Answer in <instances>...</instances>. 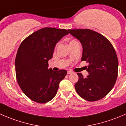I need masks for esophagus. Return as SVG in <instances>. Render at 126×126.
Instances as JSON below:
<instances>
[{
  "mask_svg": "<svg viewBox=\"0 0 126 126\" xmlns=\"http://www.w3.org/2000/svg\"><path fill=\"white\" fill-rule=\"evenodd\" d=\"M72 73H73V72L72 71H68V72H67V74H68V75H70V74Z\"/></svg>",
  "mask_w": 126,
  "mask_h": 126,
  "instance_id": "obj_1",
  "label": "esophagus"
}]
</instances>
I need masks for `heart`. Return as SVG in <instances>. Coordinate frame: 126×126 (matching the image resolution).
<instances>
[{"instance_id": "heart-1", "label": "heart", "mask_w": 126, "mask_h": 126, "mask_svg": "<svg viewBox=\"0 0 126 126\" xmlns=\"http://www.w3.org/2000/svg\"><path fill=\"white\" fill-rule=\"evenodd\" d=\"M74 41H71V42H74Z\"/></svg>"}]
</instances>
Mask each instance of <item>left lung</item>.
<instances>
[{
  "instance_id": "8db88e82",
  "label": "left lung",
  "mask_w": 126,
  "mask_h": 126,
  "mask_svg": "<svg viewBox=\"0 0 126 126\" xmlns=\"http://www.w3.org/2000/svg\"><path fill=\"white\" fill-rule=\"evenodd\" d=\"M79 40L83 48L81 61L89 63V75L84 78L78 73L79 80L75 87L78 94L88 101L106 96L113 87L118 76V61L110 41L102 34L89 29L68 30Z\"/></svg>"
}]
</instances>
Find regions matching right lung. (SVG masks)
Masks as SVG:
<instances>
[{
	"instance_id": "1",
	"label": "right lung",
	"mask_w": 126,
	"mask_h": 126,
	"mask_svg": "<svg viewBox=\"0 0 126 126\" xmlns=\"http://www.w3.org/2000/svg\"><path fill=\"white\" fill-rule=\"evenodd\" d=\"M68 32L65 29L42 28L22 42L15 60L17 81L23 92L33 101L46 103L56 94L65 70L48 69L56 44Z\"/></svg>"
}]
</instances>
